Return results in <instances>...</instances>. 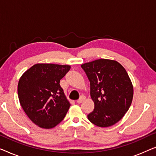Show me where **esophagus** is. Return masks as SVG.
I'll return each instance as SVG.
<instances>
[{
	"instance_id": "34e87169",
	"label": "esophagus",
	"mask_w": 156,
	"mask_h": 156,
	"mask_svg": "<svg viewBox=\"0 0 156 156\" xmlns=\"http://www.w3.org/2000/svg\"><path fill=\"white\" fill-rule=\"evenodd\" d=\"M84 99H85V97H84V96H82V97H81L80 99L77 100V101H76V103L81 104L83 101H84Z\"/></svg>"
}]
</instances>
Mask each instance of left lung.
<instances>
[{
    "label": "left lung",
    "mask_w": 156,
    "mask_h": 156,
    "mask_svg": "<svg viewBox=\"0 0 156 156\" xmlns=\"http://www.w3.org/2000/svg\"><path fill=\"white\" fill-rule=\"evenodd\" d=\"M81 67L90 82L94 102L88 119L99 127H108L121 120L131 106L133 87L129 74L118 62L99 59Z\"/></svg>",
    "instance_id": "1"
}]
</instances>
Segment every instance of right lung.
<instances>
[{
  "instance_id": "right-lung-1",
  "label": "right lung",
  "mask_w": 156,
  "mask_h": 156,
  "mask_svg": "<svg viewBox=\"0 0 156 156\" xmlns=\"http://www.w3.org/2000/svg\"><path fill=\"white\" fill-rule=\"evenodd\" d=\"M69 65L36 64L21 76L18 85L20 104L29 119L42 129L59 124L70 104L59 82Z\"/></svg>"
}]
</instances>
